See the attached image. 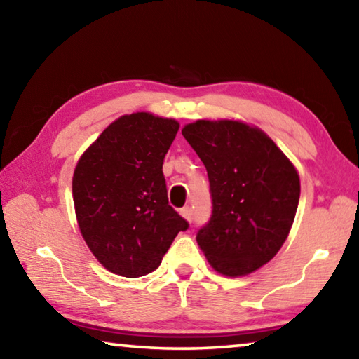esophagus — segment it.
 Here are the masks:
<instances>
[{
    "mask_svg": "<svg viewBox=\"0 0 359 359\" xmlns=\"http://www.w3.org/2000/svg\"><path fill=\"white\" fill-rule=\"evenodd\" d=\"M180 213H181V216H183L184 219H187V221H192V210L189 208V207H184V208H181L180 210Z\"/></svg>",
    "mask_w": 359,
    "mask_h": 359,
    "instance_id": "obj_1",
    "label": "esophagus"
}]
</instances>
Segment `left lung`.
I'll return each mask as SVG.
<instances>
[{
	"mask_svg": "<svg viewBox=\"0 0 359 359\" xmlns=\"http://www.w3.org/2000/svg\"><path fill=\"white\" fill-rule=\"evenodd\" d=\"M183 137L210 181L211 216L198 246L222 275L255 272L291 231L301 196L296 168L266 133L242 122L197 121Z\"/></svg>",
	"mask_w": 359,
	"mask_h": 359,
	"instance_id": "left-lung-1",
	"label": "left lung"
}]
</instances>
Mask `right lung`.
I'll return each mask as SVG.
<instances>
[{
    "label": "right lung",
    "mask_w": 359,
    "mask_h": 359,
    "mask_svg": "<svg viewBox=\"0 0 359 359\" xmlns=\"http://www.w3.org/2000/svg\"><path fill=\"white\" fill-rule=\"evenodd\" d=\"M180 124L149 113L122 116L79 158L76 218L93 256L109 272L137 278L161 266L189 222L168 205L163 158Z\"/></svg>",
    "instance_id": "add662e5"
}]
</instances>
